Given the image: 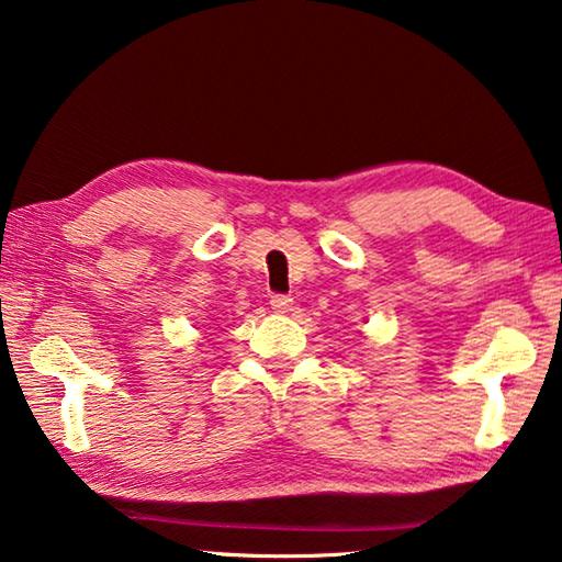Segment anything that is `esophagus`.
Wrapping results in <instances>:
<instances>
[{
	"mask_svg": "<svg viewBox=\"0 0 562 562\" xmlns=\"http://www.w3.org/2000/svg\"><path fill=\"white\" fill-rule=\"evenodd\" d=\"M270 307L274 310V313H290L292 297L290 295H272L270 297Z\"/></svg>",
	"mask_w": 562,
	"mask_h": 562,
	"instance_id": "esophagus-1",
	"label": "esophagus"
}]
</instances>
